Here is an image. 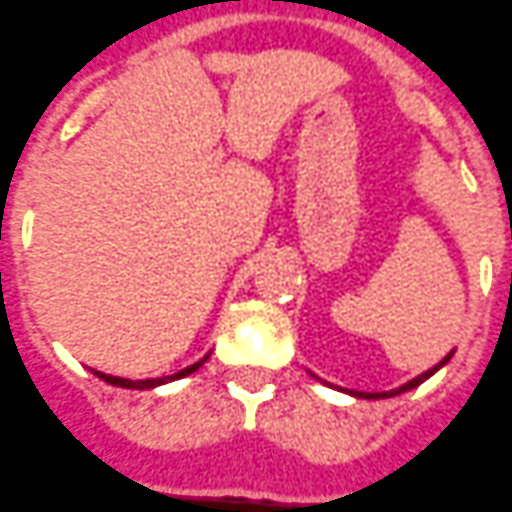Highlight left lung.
Returning a JSON list of instances; mask_svg holds the SVG:
<instances>
[{
  "mask_svg": "<svg viewBox=\"0 0 512 512\" xmlns=\"http://www.w3.org/2000/svg\"><path fill=\"white\" fill-rule=\"evenodd\" d=\"M451 355H454V352H451ZM451 355H445V358H442L440 363L434 366V369H428V372L417 375L414 380H408V383H403L400 389H392V392H375V394H369V392H349V394H355V397H369V400H380V397H394V394H403V392H408V389H414V386H420V383H423V380H428V377L434 375L437 369H442V366H445V363L451 360Z\"/></svg>",
  "mask_w": 512,
  "mask_h": 512,
  "instance_id": "obj_1",
  "label": "left lung"
}]
</instances>
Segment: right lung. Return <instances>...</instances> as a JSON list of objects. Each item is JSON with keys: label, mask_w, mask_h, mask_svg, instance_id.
<instances>
[{"label": "right lung", "mask_w": 512, "mask_h": 512, "mask_svg": "<svg viewBox=\"0 0 512 512\" xmlns=\"http://www.w3.org/2000/svg\"><path fill=\"white\" fill-rule=\"evenodd\" d=\"M205 360H208V355H205L202 360H197V363H191V366H185L183 372H177V375L152 377V380H126V377L104 375V372H95V375L101 377V380H106L109 386H120V389H154V386H163V383H168V380H177V377H185V375H191V372H197V369H200Z\"/></svg>", "instance_id": "obj_1"}]
</instances>
